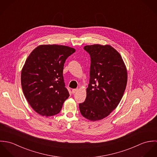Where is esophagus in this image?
Returning a JSON list of instances; mask_svg holds the SVG:
<instances>
[{
  "label": "esophagus",
  "mask_w": 157,
  "mask_h": 157,
  "mask_svg": "<svg viewBox=\"0 0 157 157\" xmlns=\"http://www.w3.org/2000/svg\"><path fill=\"white\" fill-rule=\"evenodd\" d=\"M78 90V88H77V89H74V90H72V94H75V93H76Z\"/></svg>",
  "instance_id": "34e87169"
}]
</instances>
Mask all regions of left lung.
I'll return each instance as SVG.
<instances>
[{
	"label": "left lung",
	"instance_id": "8db88e82",
	"mask_svg": "<svg viewBox=\"0 0 157 157\" xmlns=\"http://www.w3.org/2000/svg\"><path fill=\"white\" fill-rule=\"evenodd\" d=\"M84 49L90 57V83L79 109L85 118L95 121L108 116L118 105L127 85V69L110 45H86Z\"/></svg>",
	"mask_w": 157,
	"mask_h": 157
}]
</instances>
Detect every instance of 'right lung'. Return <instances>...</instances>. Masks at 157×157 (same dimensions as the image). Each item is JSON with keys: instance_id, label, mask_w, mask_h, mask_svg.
Segmentation results:
<instances>
[{"instance_id": "obj_1", "label": "right lung", "mask_w": 157, "mask_h": 157, "mask_svg": "<svg viewBox=\"0 0 157 157\" xmlns=\"http://www.w3.org/2000/svg\"><path fill=\"white\" fill-rule=\"evenodd\" d=\"M75 51L64 45H39L26 59L21 72L23 92L39 114L49 117L61 111L69 96L63 76L64 63Z\"/></svg>"}]
</instances>
